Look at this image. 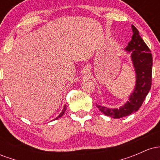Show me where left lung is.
Wrapping results in <instances>:
<instances>
[{"mask_svg":"<svg viewBox=\"0 0 160 160\" xmlns=\"http://www.w3.org/2000/svg\"><path fill=\"white\" fill-rule=\"evenodd\" d=\"M132 28L133 35L126 49L128 52H132V60L137 74L135 90L130 96L129 101L119 109H111L96 104L102 113L115 119L122 118L137 111L151 88L153 57L149 47L139 35L138 29L134 25H132Z\"/></svg>","mask_w":160,"mask_h":160,"instance_id":"8db88e82","label":"left lung"}]
</instances>
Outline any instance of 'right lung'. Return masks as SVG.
<instances>
[{
    "instance_id": "obj_1",
    "label": "right lung",
    "mask_w": 160,
    "mask_h": 160,
    "mask_svg": "<svg viewBox=\"0 0 160 160\" xmlns=\"http://www.w3.org/2000/svg\"><path fill=\"white\" fill-rule=\"evenodd\" d=\"M65 111H66V106H65V108H64V110H63V111H62V113H60V114L58 116V117H56V119H58V118H59V117H62V116L64 114V113H65Z\"/></svg>"
}]
</instances>
